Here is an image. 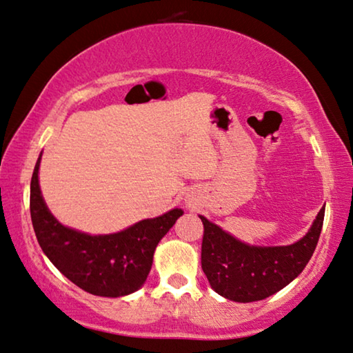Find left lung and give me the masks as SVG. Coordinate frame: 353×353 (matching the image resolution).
Segmentation results:
<instances>
[{
    "label": "left lung",
    "instance_id": "8db88e82",
    "mask_svg": "<svg viewBox=\"0 0 353 353\" xmlns=\"http://www.w3.org/2000/svg\"><path fill=\"white\" fill-rule=\"evenodd\" d=\"M325 206L308 233L291 245L256 247L238 241L216 223L203 222L201 269L212 290L233 302H256L279 292L302 274L319 241Z\"/></svg>",
    "mask_w": 353,
    "mask_h": 353
}]
</instances>
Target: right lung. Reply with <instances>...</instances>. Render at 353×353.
<instances>
[{"label": "right lung", "instance_id": "add662e5", "mask_svg": "<svg viewBox=\"0 0 353 353\" xmlns=\"http://www.w3.org/2000/svg\"><path fill=\"white\" fill-rule=\"evenodd\" d=\"M39 156L31 178V221L42 250L59 272L85 292L122 297L145 283L153 253L183 210L145 219L114 234L92 236L63 227L46 208L39 186Z\"/></svg>", "mask_w": 353, "mask_h": 353}]
</instances>
